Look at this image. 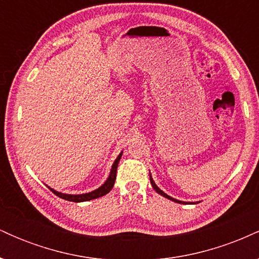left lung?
Here are the masks:
<instances>
[{"label": "left lung", "instance_id": "left-lung-1", "mask_svg": "<svg viewBox=\"0 0 259 259\" xmlns=\"http://www.w3.org/2000/svg\"><path fill=\"white\" fill-rule=\"evenodd\" d=\"M150 181H151V185H152V187L154 190H156V192H158V194L160 195V196H163V197H165V198H168V200H170V201H174V202H177V203H183V204H185V203H189V202H184V201H179V200H175V198H173V197H170V196L169 195H167L165 194V192H163L162 190L159 189L158 186L156 185V183H154L153 181V178H152V175H151V173H150ZM192 203H194V202H192Z\"/></svg>", "mask_w": 259, "mask_h": 259}]
</instances>
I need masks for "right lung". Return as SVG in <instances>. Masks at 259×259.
I'll return each instance as SVG.
<instances>
[{
  "instance_id": "1",
  "label": "right lung",
  "mask_w": 259,
  "mask_h": 259,
  "mask_svg": "<svg viewBox=\"0 0 259 259\" xmlns=\"http://www.w3.org/2000/svg\"><path fill=\"white\" fill-rule=\"evenodd\" d=\"M121 154H123V151H121V152L119 153V156L115 158L114 163L112 164L111 171H109V175H108V178H107V180L99 187V189L94 190V191L86 192V194H80V195H72V194H63V192H58V191H56L55 189H52V187H50L49 185H46V186L49 187V189L51 190V191L56 196H58V197L63 198V200L70 201V202H85V201H90V200H95V198L102 197V196L108 194V192L112 190L113 185H114L115 178H117L118 163H119V160L121 158Z\"/></svg>"
}]
</instances>
